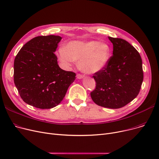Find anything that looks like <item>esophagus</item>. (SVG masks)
Masks as SVG:
<instances>
[{
  "instance_id": "obj_1",
  "label": "esophagus",
  "mask_w": 159,
  "mask_h": 159,
  "mask_svg": "<svg viewBox=\"0 0 159 159\" xmlns=\"http://www.w3.org/2000/svg\"><path fill=\"white\" fill-rule=\"evenodd\" d=\"M77 79H82L84 78V75H81V74H77Z\"/></svg>"
}]
</instances>
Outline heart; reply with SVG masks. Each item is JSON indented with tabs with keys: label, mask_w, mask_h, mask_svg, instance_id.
<instances>
[{
	"label": "heart",
	"mask_w": 159,
	"mask_h": 159,
	"mask_svg": "<svg viewBox=\"0 0 159 159\" xmlns=\"http://www.w3.org/2000/svg\"><path fill=\"white\" fill-rule=\"evenodd\" d=\"M110 53L109 44L97 40L71 41L58 52L63 64L70 66L73 61L78 62L79 70L87 74L102 70L109 61Z\"/></svg>",
	"instance_id": "b5f03b06"
}]
</instances>
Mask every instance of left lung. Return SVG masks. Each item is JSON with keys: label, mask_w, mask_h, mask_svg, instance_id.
Segmentation results:
<instances>
[{"label": "left lung", "mask_w": 159, "mask_h": 159, "mask_svg": "<svg viewBox=\"0 0 159 159\" xmlns=\"http://www.w3.org/2000/svg\"><path fill=\"white\" fill-rule=\"evenodd\" d=\"M113 46V55L104 68L93 77L96 88L91 92L93 101L102 107L118 109L139 93L143 81L142 58L128 42L108 37Z\"/></svg>", "instance_id": "obj_1"}]
</instances>
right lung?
<instances>
[{"instance_id": "add662e5", "label": "right lung", "mask_w": 159, "mask_h": 159, "mask_svg": "<svg viewBox=\"0 0 159 159\" xmlns=\"http://www.w3.org/2000/svg\"><path fill=\"white\" fill-rule=\"evenodd\" d=\"M62 37L39 36L25 44L14 61V83L23 101L40 109L59 104L76 74L62 70L54 52Z\"/></svg>"}]
</instances>
